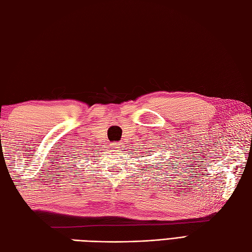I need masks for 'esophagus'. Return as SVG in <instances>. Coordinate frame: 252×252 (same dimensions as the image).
<instances>
[{
  "label": "esophagus",
  "instance_id": "34e87169",
  "mask_svg": "<svg viewBox=\"0 0 252 252\" xmlns=\"http://www.w3.org/2000/svg\"><path fill=\"white\" fill-rule=\"evenodd\" d=\"M112 147L116 148V149H120L121 144L120 143H112Z\"/></svg>",
  "mask_w": 252,
  "mask_h": 252
}]
</instances>
